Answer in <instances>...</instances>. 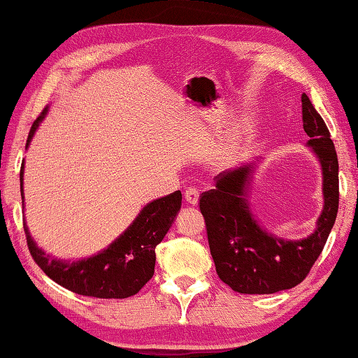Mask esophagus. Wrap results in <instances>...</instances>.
I'll return each mask as SVG.
<instances>
[{
	"mask_svg": "<svg viewBox=\"0 0 358 358\" xmlns=\"http://www.w3.org/2000/svg\"><path fill=\"white\" fill-rule=\"evenodd\" d=\"M199 199H200V194L195 187H187L185 191V201L187 205L191 206H197L199 205Z\"/></svg>",
	"mask_w": 358,
	"mask_h": 358,
	"instance_id": "esophagus-1",
	"label": "esophagus"
}]
</instances>
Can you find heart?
<instances>
[{"label":"heart","instance_id":"1","mask_svg":"<svg viewBox=\"0 0 358 358\" xmlns=\"http://www.w3.org/2000/svg\"><path fill=\"white\" fill-rule=\"evenodd\" d=\"M248 138H250L248 125L247 124L239 125L237 130L233 133V136H231L225 149H223V152L220 153L219 166L222 169H231V167H234L241 163L245 155V149H247Z\"/></svg>","mask_w":358,"mask_h":358}]
</instances>
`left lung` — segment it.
Instances as JSON below:
<instances>
[{
    "label": "left lung",
    "instance_id": "obj_1",
    "mask_svg": "<svg viewBox=\"0 0 358 358\" xmlns=\"http://www.w3.org/2000/svg\"><path fill=\"white\" fill-rule=\"evenodd\" d=\"M303 125L310 139L307 147L321 166L323 211L313 233L290 241L268 233L250 205L253 177L261 161L222 172L217 186L200 199L209 250L217 275L237 293L270 295L304 281L323 251L338 213V158L323 117L303 93Z\"/></svg>",
    "mask_w": 358,
    "mask_h": 358
}]
</instances>
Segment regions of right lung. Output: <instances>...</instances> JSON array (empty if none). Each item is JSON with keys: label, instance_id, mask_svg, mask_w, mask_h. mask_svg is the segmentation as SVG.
Returning a JSON list of instances; mask_svg holds the SVG:
<instances>
[{"label": "right lung", "instance_id": "add662e5", "mask_svg": "<svg viewBox=\"0 0 358 358\" xmlns=\"http://www.w3.org/2000/svg\"><path fill=\"white\" fill-rule=\"evenodd\" d=\"M48 115V107L32 124L27 136L29 147L40 122ZM24 161L20 171L21 201L23 192ZM181 208V192L175 191L166 197L153 200L139 211L136 219L107 248L93 256L68 261L48 255L41 250L29 233L24 219V233L34 261L46 275L65 289L77 295L94 298L122 299L135 295L143 289L155 271V248L164 239L167 231L177 219Z\"/></svg>", "mask_w": 358, "mask_h": 358}]
</instances>
